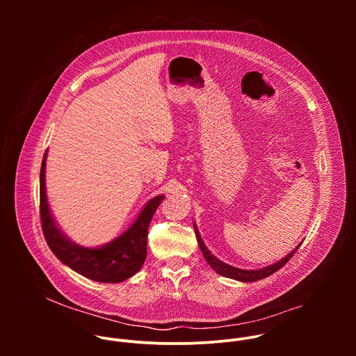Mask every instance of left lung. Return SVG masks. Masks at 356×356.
<instances>
[{
	"instance_id": "obj_1",
	"label": "left lung",
	"mask_w": 356,
	"mask_h": 356,
	"mask_svg": "<svg viewBox=\"0 0 356 356\" xmlns=\"http://www.w3.org/2000/svg\"><path fill=\"white\" fill-rule=\"evenodd\" d=\"M193 227H194V232H195V236H197V242H198V246L201 249V253L202 257H204V259L207 261V264L221 276L224 277H229V279H234V280H238V282H243V283H250V282H257V280H261V279H265L268 276H270L272 273H275L276 270H279L282 266H284L286 262H289L291 259V257L296 253V250L300 248L301 243H298L291 252H289L287 255L284 258H282L280 261H277L276 264H272L269 266H265V268H261V269H239V268H235V266H231L222 261H220L218 258H216L213 253L209 250V248L206 246L204 241H202L200 232H198V228L195 225V222H193Z\"/></svg>"
}]
</instances>
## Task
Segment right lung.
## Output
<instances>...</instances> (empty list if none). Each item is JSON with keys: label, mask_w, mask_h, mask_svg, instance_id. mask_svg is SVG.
I'll list each match as a JSON object with an SVG mask.
<instances>
[{"label": "right lung", "mask_w": 356, "mask_h": 356, "mask_svg": "<svg viewBox=\"0 0 356 356\" xmlns=\"http://www.w3.org/2000/svg\"><path fill=\"white\" fill-rule=\"evenodd\" d=\"M46 158L43 155L39 177L40 220L44 239L56 258L80 273L99 283H121L134 276L146 259L147 227L165 195L150 198L129 227L113 241L99 246H83L72 241L56 222L46 195Z\"/></svg>", "instance_id": "add662e5"}]
</instances>
